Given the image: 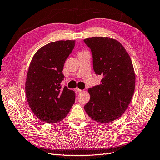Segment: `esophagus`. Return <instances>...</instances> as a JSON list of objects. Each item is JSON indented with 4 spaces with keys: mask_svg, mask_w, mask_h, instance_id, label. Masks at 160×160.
Listing matches in <instances>:
<instances>
[{
    "mask_svg": "<svg viewBox=\"0 0 160 160\" xmlns=\"http://www.w3.org/2000/svg\"><path fill=\"white\" fill-rule=\"evenodd\" d=\"M74 91L76 92H81L82 90L79 89L78 88H74Z\"/></svg>",
    "mask_w": 160,
    "mask_h": 160,
    "instance_id": "obj_1",
    "label": "esophagus"
}]
</instances>
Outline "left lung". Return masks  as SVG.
I'll list each match as a JSON object with an SVG mask.
<instances>
[{
  "label": "left lung",
  "instance_id": "1",
  "mask_svg": "<svg viewBox=\"0 0 160 160\" xmlns=\"http://www.w3.org/2000/svg\"><path fill=\"white\" fill-rule=\"evenodd\" d=\"M84 42L91 49L95 74L102 76L99 85L88 89L90 99L84 110L97 122L114 121L125 112L134 94L135 74L131 58L114 39L94 37Z\"/></svg>",
  "mask_w": 160,
  "mask_h": 160
}]
</instances>
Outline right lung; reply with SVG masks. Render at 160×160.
I'll use <instances>...</instances> for the list:
<instances>
[{
  "instance_id": "right-lung-1",
  "label": "right lung",
  "mask_w": 160,
  "mask_h": 160,
  "mask_svg": "<svg viewBox=\"0 0 160 160\" xmlns=\"http://www.w3.org/2000/svg\"><path fill=\"white\" fill-rule=\"evenodd\" d=\"M75 40L57 41L41 48L30 63L25 82L27 102L36 117L48 123L64 118L75 102V92L61 82L63 65Z\"/></svg>"
}]
</instances>
